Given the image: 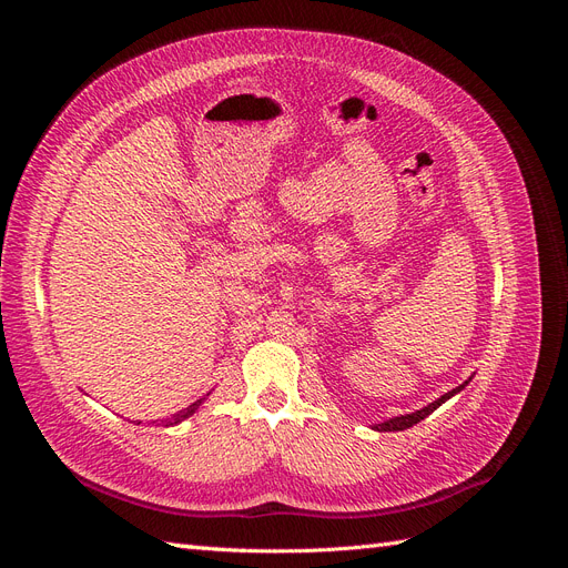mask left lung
<instances>
[{"mask_svg": "<svg viewBox=\"0 0 568 568\" xmlns=\"http://www.w3.org/2000/svg\"><path fill=\"white\" fill-rule=\"evenodd\" d=\"M464 386H467V382H464V384L457 386V388H453V390H448L445 395H440V398L434 400L432 405H426V407H422V409H417V412H412V415H405V417H393V419H388V422H384V424H379V426H374V428H376V432H403V428L415 426V424H419L424 417L432 415V412H434L436 407H440L445 400H450L453 395L459 393Z\"/></svg>", "mask_w": 568, "mask_h": 568, "instance_id": "left-lung-1", "label": "left lung"}]
</instances>
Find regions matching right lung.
Returning a JSON list of instances; mask_svg holds the SVG:
<instances>
[{"label":"right lung","instance_id":"add662e5","mask_svg":"<svg viewBox=\"0 0 568 568\" xmlns=\"http://www.w3.org/2000/svg\"><path fill=\"white\" fill-rule=\"evenodd\" d=\"M199 405H201V400H196V403H192L189 407H184V409H180V412H175L173 417H168V419H163L161 424H165V426H173V424H180L182 419H186V417H192L194 412L199 409Z\"/></svg>","mask_w":568,"mask_h":568}]
</instances>
